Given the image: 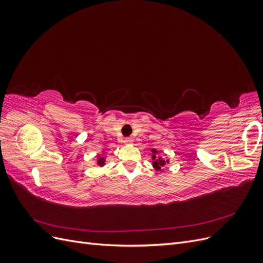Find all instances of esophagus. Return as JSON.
<instances>
[{
  "label": "esophagus",
  "mask_w": 263,
  "mask_h": 263,
  "mask_svg": "<svg viewBox=\"0 0 263 263\" xmlns=\"http://www.w3.org/2000/svg\"><path fill=\"white\" fill-rule=\"evenodd\" d=\"M132 142H133V138H130V137H127V138L124 139V144L125 145H130Z\"/></svg>",
  "instance_id": "34e87169"
}]
</instances>
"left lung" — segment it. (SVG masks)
<instances>
[{
  "mask_svg": "<svg viewBox=\"0 0 263 263\" xmlns=\"http://www.w3.org/2000/svg\"><path fill=\"white\" fill-rule=\"evenodd\" d=\"M151 153H153V155H151V157H153V166L154 169L158 170V171H162L164 166L169 163V159L166 158H162L161 156H159V154H160V151H158L157 149L153 148L151 149Z\"/></svg>",
  "mask_w": 263,
  "mask_h": 263,
  "instance_id": "8db88e82",
  "label": "left lung"
}]
</instances>
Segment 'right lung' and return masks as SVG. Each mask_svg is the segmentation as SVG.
I'll list each match as a JSON object with an SVG mask.
<instances>
[{"label": "right lung", "instance_id": "obj_1", "mask_svg": "<svg viewBox=\"0 0 263 263\" xmlns=\"http://www.w3.org/2000/svg\"><path fill=\"white\" fill-rule=\"evenodd\" d=\"M104 153H105V149H103L102 150V154L101 155H98V165L99 166H104L105 165V161H106V159H105V157L104 156H103V155H104Z\"/></svg>", "mask_w": 263, "mask_h": 263}]
</instances>
